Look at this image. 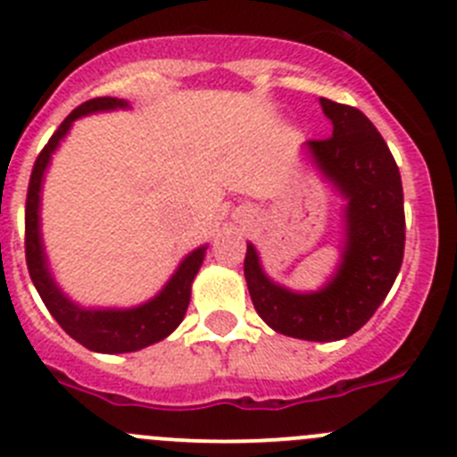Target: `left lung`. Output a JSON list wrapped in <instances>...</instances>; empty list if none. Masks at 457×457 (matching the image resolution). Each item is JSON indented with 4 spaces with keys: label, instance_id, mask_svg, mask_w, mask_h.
I'll return each instance as SVG.
<instances>
[{
    "label": "left lung",
    "instance_id": "8db88e82",
    "mask_svg": "<svg viewBox=\"0 0 457 457\" xmlns=\"http://www.w3.org/2000/svg\"><path fill=\"white\" fill-rule=\"evenodd\" d=\"M332 137L307 141L314 166L345 199L341 260L319 291H294L264 273L246 245L245 278L260 319L285 337L338 341L370 320L403 260L406 220L399 168L384 137L356 107L320 98Z\"/></svg>",
    "mask_w": 457,
    "mask_h": 457
}]
</instances>
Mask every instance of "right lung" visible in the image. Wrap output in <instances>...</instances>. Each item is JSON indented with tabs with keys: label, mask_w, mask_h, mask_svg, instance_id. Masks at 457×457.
Returning a JSON list of instances; mask_svg holds the SVG:
<instances>
[{
	"label": "right lung",
	"mask_w": 457,
	"mask_h": 457,
	"mask_svg": "<svg viewBox=\"0 0 457 457\" xmlns=\"http://www.w3.org/2000/svg\"><path fill=\"white\" fill-rule=\"evenodd\" d=\"M128 101L112 98V96L91 98V101L76 107L60 123V128L55 129L54 137L49 138L45 150L36 159V166L30 172L29 195H26V264H29L30 280H33L37 294L45 301L46 310L60 323V328L69 337L76 338L80 345H85L87 350L103 352V354L137 352L170 337L184 320L190 303L193 280L197 276L199 267H202L204 255H206L208 249V245H204L199 249L190 251L154 298H150L143 305L128 307V310H120V307H82L73 303L55 282L54 273L49 269V258H46L40 231L42 181H45V172L51 163V156L69 134L73 120H78L80 116L98 114V112L128 110Z\"/></svg>",
	"instance_id": "add662e5"
}]
</instances>
